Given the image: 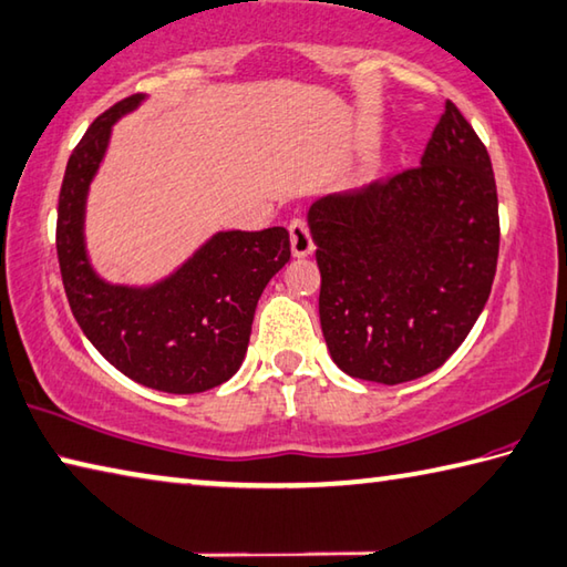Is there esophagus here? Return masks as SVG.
<instances>
[{
	"label": "esophagus",
	"mask_w": 567,
	"mask_h": 567,
	"mask_svg": "<svg viewBox=\"0 0 567 567\" xmlns=\"http://www.w3.org/2000/svg\"><path fill=\"white\" fill-rule=\"evenodd\" d=\"M288 234H291V251L296 259H306V256L313 254V239L311 231H308V224L303 219H293L291 227H288Z\"/></svg>",
	"instance_id": "34e87169"
}]
</instances>
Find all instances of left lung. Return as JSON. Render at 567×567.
I'll return each mask as SVG.
<instances>
[{"instance_id": "obj_1", "label": "left lung", "mask_w": 567, "mask_h": 567, "mask_svg": "<svg viewBox=\"0 0 567 567\" xmlns=\"http://www.w3.org/2000/svg\"><path fill=\"white\" fill-rule=\"evenodd\" d=\"M330 358L400 384L444 365L482 316L498 259L491 157L446 101L420 167L308 209Z\"/></svg>"}]
</instances>
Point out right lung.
<instances>
[{
    "mask_svg": "<svg viewBox=\"0 0 567 567\" xmlns=\"http://www.w3.org/2000/svg\"><path fill=\"white\" fill-rule=\"evenodd\" d=\"M145 99L131 95L95 117L69 157L56 219L61 279L83 336L113 368L145 388L195 394L241 368L256 303L291 259V241L284 227L217 231L155 284L101 279L85 247V205L113 125Z\"/></svg>",
    "mask_w": 567,
    "mask_h": 567,
    "instance_id": "add662e5",
    "label": "right lung"
}]
</instances>
